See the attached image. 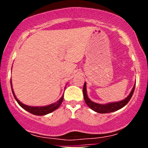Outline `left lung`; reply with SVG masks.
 <instances>
[{
	"instance_id": "obj_1",
	"label": "left lung",
	"mask_w": 148,
	"mask_h": 148,
	"mask_svg": "<svg viewBox=\"0 0 148 148\" xmlns=\"http://www.w3.org/2000/svg\"><path fill=\"white\" fill-rule=\"evenodd\" d=\"M135 85H134L133 88H132V91L130 93V95H128L127 97L125 98L123 100L120 101V102H112V103H108V104H97V103H95L92 101H91L89 99L87 96V93H86V83H84L83 87V94H84V101L86 102V104H87L88 107H90L92 110L97 112L98 113H109V112H112L117 111V110H120V109L122 108L123 107H125L129 101L130 100V99L132 98V95H133L134 90H135Z\"/></svg>"
}]
</instances>
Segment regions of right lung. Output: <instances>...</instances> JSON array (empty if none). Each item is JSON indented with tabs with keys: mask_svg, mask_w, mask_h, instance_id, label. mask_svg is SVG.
Listing matches in <instances>:
<instances>
[{
	"mask_svg": "<svg viewBox=\"0 0 148 148\" xmlns=\"http://www.w3.org/2000/svg\"><path fill=\"white\" fill-rule=\"evenodd\" d=\"M10 85H11V89H12V92H13V96H14L15 99H16V100L17 101V102L18 103L19 105H20L22 108L24 109L25 110L28 111V112L31 113V114H35V115H38V116L45 115V114H49V113L52 112H53L54 110H56V109L59 108V107H60L61 104H62V102H63L64 95L60 98V99H59V101L53 103V104H49V105L48 106H44V107H31V106L26 105V104L21 102L16 97L14 92H13V88H12L11 82H10Z\"/></svg>",
	"mask_w": 148,
	"mask_h": 148,
	"instance_id": "right-lung-1",
	"label": "right lung"
}]
</instances>
